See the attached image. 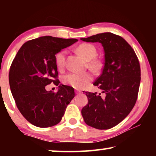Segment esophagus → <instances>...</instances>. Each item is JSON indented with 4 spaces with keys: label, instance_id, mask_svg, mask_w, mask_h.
Listing matches in <instances>:
<instances>
[{
    "label": "esophagus",
    "instance_id": "esophagus-1",
    "mask_svg": "<svg viewBox=\"0 0 156 156\" xmlns=\"http://www.w3.org/2000/svg\"><path fill=\"white\" fill-rule=\"evenodd\" d=\"M75 92H76V94H81V91H79V90H76Z\"/></svg>",
    "mask_w": 156,
    "mask_h": 156
}]
</instances>
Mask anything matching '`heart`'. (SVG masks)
Wrapping results in <instances>:
<instances>
[{
	"instance_id": "b5f03b06",
	"label": "heart",
	"mask_w": 156,
	"mask_h": 156,
	"mask_svg": "<svg viewBox=\"0 0 156 156\" xmlns=\"http://www.w3.org/2000/svg\"><path fill=\"white\" fill-rule=\"evenodd\" d=\"M77 51L87 61H88V67L93 70H98L100 68V62L95 59L97 56V50L93 44L89 43L80 44L77 47ZM67 54L66 50H62L56 55L55 60L58 69L64 67L65 56ZM93 79L91 73L89 72L76 73L70 72L62 76V81L65 84L72 86L76 89H83Z\"/></svg>"
}]
</instances>
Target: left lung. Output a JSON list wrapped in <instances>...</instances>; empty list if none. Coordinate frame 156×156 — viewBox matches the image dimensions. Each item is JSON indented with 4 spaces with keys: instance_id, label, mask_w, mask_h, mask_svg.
<instances>
[{
    "instance_id": "obj_1",
    "label": "left lung",
    "mask_w": 156,
    "mask_h": 156,
    "mask_svg": "<svg viewBox=\"0 0 156 156\" xmlns=\"http://www.w3.org/2000/svg\"><path fill=\"white\" fill-rule=\"evenodd\" d=\"M80 40L101 43L105 52L102 73L94 85L105 96L85 92L88 103L82 109V115L87 125L109 129L122 122L136 104L141 79L139 60L130 44L114 34H98Z\"/></svg>"
}]
</instances>
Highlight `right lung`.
<instances>
[{
	"label": "right lung",
	"mask_w": 156,
	"mask_h": 156,
	"mask_svg": "<svg viewBox=\"0 0 156 156\" xmlns=\"http://www.w3.org/2000/svg\"><path fill=\"white\" fill-rule=\"evenodd\" d=\"M77 41L42 36L23 44L13 60L10 89L21 114L34 126L44 128L58 124L74 98L72 87L60 84L56 93L47 91L45 87L52 83L58 85L56 54Z\"/></svg>",
	"instance_id": "1"
}]
</instances>
